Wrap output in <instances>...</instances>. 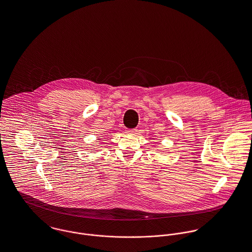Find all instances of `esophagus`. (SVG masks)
Wrapping results in <instances>:
<instances>
[{
	"instance_id": "34e87169",
	"label": "esophagus",
	"mask_w": 252,
	"mask_h": 252,
	"mask_svg": "<svg viewBox=\"0 0 252 252\" xmlns=\"http://www.w3.org/2000/svg\"><path fill=\"white\" fill-rule=\"evenodd\" d=\"M126 132L127 134H134L136 132V129H126Z\"/></svg>"
}]
</instances>
